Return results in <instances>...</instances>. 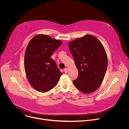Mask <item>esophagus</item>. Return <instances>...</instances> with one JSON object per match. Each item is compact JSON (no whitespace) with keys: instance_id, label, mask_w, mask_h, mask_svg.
I'll list each match as a JSON object with an SVG mask.
<instances>
[{"instance_id":"obj_1","label":"esophagus","mask_w":129,"mask_h":129,"mask_svg":"<svg viewBox=\"0 0 129 129\" xmlns=\"http://www.w3.org/2000/svg\"><path fill=\"white\" fill-rule=\"evenodd\" d=\"M64 72H65V73H67L68 72V68H65V69H64Z\"/></svg>"}]
</instances>
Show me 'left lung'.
I'll return each mask as SVG.
<instances>
[{
    "label": "left lung",
    "instance_id": "obj_1",
    "mask_svg": "<svg viewBox=\"0 0 129 129\" xmlns=\"http://www.w3.org/2000/svg\"><path fill=\"white\" fill-rule=\"evenodd\" d=\"M68 46L79 71L73 84L84 93L93 92L101 86L107 70L108 59L104 47L90 35L70 42Z\"/></svg>",
    "mask_w": 129,
    "mask_h": 129
}]
</instances>
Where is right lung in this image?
I'll return each mask as SVG.
<instances>
[{"label":"right lung","instance_id":"1","mask_svg":"<svg viewBox=\"0 0 129 129\" xmlns=\"http://www.w3.org/2000/svg\"><path fill=\"white\" fill-rule=\"evenodd\" d=\"M62 43L43 34L36 35L28 43L24 60V69L30 85L45 92L56 86L62 73L50 57Z\"/></svg>","mask_w":129,"mask_h":129}]
</instances>
